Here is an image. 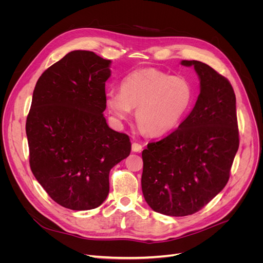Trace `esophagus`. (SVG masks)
I'll list each match as a JSON object with an SVG mask.
<instances>
[{"label":"esophagus","instance_id":"obj_1","mask_svg":"<svg viewBox=\"0 0 263 263\" xmlns=\"http://www.w3.org/2000/svg\"><path fill=\"white\" fill-rule=\"evenodd\" d=\"M142 148H143V146L139 143H133L132 144V151H134V153H140Z\"/></svg>","mask_w":263,"mask_h":263}]
</instances>
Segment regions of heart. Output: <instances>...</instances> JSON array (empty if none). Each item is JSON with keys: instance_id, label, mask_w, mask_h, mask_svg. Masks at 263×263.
Segmentation results:
<instances>
[{"instance_id": "b5f03b06", "label": "heart", "mask_w": 263, "mask_h": 263, "mask_svg": "<svg viewBox=\"0 0 263 263\" xmlns=\"http://www.w3.org/2000/svg\"><path fill=\"white\" fill-rule=\"evenodd\" d=\"M194 88L181 76H172L156 68L131 72L120 84V92L109 91L105 104L116 120H126L131 108L141 130L160 136L176 128L191 107Z\"/></svg>"}]
</instances>
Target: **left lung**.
Here are the masks:
<instances>
[{"label": "left lung", "mask_w": 263, "mask_h": 263, "mask_svg": "<svg viewBox=\"0 0 263 263\" xmlns=\"http://www.w3.org/2000/svg\"><path fill=\"white\" fill-rule=\"evenodd\" d=\"M181 64L194 66L200 79L196 104L178 129L142 154L145 200L171 216L198 212L225 187L240 143L230 82L204 63Z\"/></svg>", "instance_id": "8db88e82"}]
</instances>
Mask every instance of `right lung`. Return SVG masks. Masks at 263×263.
<instances>
[{"instance_id": "add662e5", "label": "right lung", "mask_w": 263, "mask_h": 263, "mask_svg": "<svg viewBox=\"0 0 263 263\" xmlns=\"http://www.w3.org/2000/svg\"><path fill=\"white\" fill-rule=\"evenodd\" d=\"M110 61L77 50L40 76L26 118L30 166L48 195L67 209L99 206L108 175L131 151L129 136L108 128L103 112Z\"/></svg>"}]
</instances>
